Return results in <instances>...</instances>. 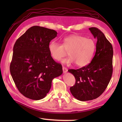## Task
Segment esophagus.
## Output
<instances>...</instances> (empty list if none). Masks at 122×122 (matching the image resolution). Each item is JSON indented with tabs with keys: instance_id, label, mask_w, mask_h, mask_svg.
Listing matches in <instances>:
<instances>
[{
	"instance_id": "esophagus-1",
	"label": "esophagus",
	"mask_w": 122,
	"mask_h": 122,
	"mask_svg": "<svg viewBox=\"0 0 122 122\" xmlns=\"http://www.w3.org/2000/svg\"><path fill=\"white\" fill-rule=\"evenodd\" d=\"M62 70H63V73H67V71H68V69H67V68H66L64 67H62Z\"/></svg>"
}]
</instances>
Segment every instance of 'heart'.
<instances>
[{
	"instance_id": "obj_1",
	"label": "heart",
	"mask_w": 122,
	"mask_h": 122,
	"mask_svg": "<svg viewBox=\"0 0 122 122\" xmlns=\"http://www.w3.org/2000/svg\"><path fill=\"white\" fill-rule=\"evenodd\" d=\"M96 49L94 41L78 35H71L63 40V44L52 41L48 45L51 57L55 61H61L69 52L70 57L62 61L65 65L75 63L80 67H84L90 62Z\"/></svg>"
}]
</instances>
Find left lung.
Segmentation results:
<instances>
[{
    "label": "left lung",
    "instance_id": "obj_1",
    "mask_svg": "<svg viewBox=\"0 0 122 122\" xmlns=\"http://www.w3.org/2000/svg\"><path fill=\"white\" fill-rule=\"evenodd\" d=\"M89 30L97 39L94 57L86 66L68 70L76 79L75 85L70 90L74 97L81 101L98 97L106 90L112 74V45L98 28L91 27Z\"/></svg>",
    "mask_w": 122,
    "mask_h": 122
}]
</instances>
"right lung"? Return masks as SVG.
<instances>
[{
	"instance_id": "1",
	"label": "right lung",
	"mask_w": 122,
	"mask_h": 122,
	"mask_svg": "<svg viewBox=\"0 0 122 122\" xmlns=\"http://www.w3.org/2000/svg\"><path fill=\"white\" fill-rule=\"evenodd\" d=\"M55 30L31 27L16 41L10 73L20 93L33 100L44 98L53 78L63 73L60 63L51 57L48 45L57 36Z\"/></svg>"
}]
</instances>
